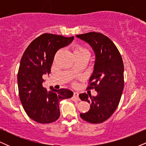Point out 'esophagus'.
Segmentation results:
<instances>
[{
	"label": "esophagus",
	"instance_id": "34e87169",
	"mask_svg": "<svg viewBox=\"0 0 146 146\" xmlns=\"http://www.w3.org/2000/svg\"><path fill=\"white\" fill-rule=\"evenodd\" d=\"M73 98L75 99V100H80V98H79V94L78 93H74V94H73Z\"/></svg>",
	"mask_w": 146,
	"mask_h": 146
}]
</instances>
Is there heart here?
<instances>
[{
  "label": "heart",
  "instance_id": "obj_1",
  "mask_svg": "<svg viewBox=\"0 0 146 146\" xmlns=\"http://www.w3.org/2000/svg\"><path fill=\"white\" fill-rule=\"evenodd\" d=\"M73 56H88L89 53H88V49L80 44H75L73 46ZM73 85H75V83H73Z\"/></svg>",
  "mask_w": 146,
  "mask_h": 146
}]
</instances>
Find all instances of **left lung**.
I'll return each mask as SVG.
<instances>
[{
    "label": "left lung",
    "mask_w": 146,
    "mask_h": 146,
    "mask_svg": "<svg viewBox=\"0 0 146 146\" xmlns=\"http://www.w3.org/2000/svg\"><path fill=\"white\" fill-rule=\"evenodd\" d=\"M76 36L88 42L96 56L94 72L87 89H95L98 95H79L81 100L91 104L89 110L80 113V117L89 123H102L113 115L121 100L124 86L123 60L115 44L105 35L89 32Z\"/></svg>",
    "instance_id": "1"
}]
</instances>
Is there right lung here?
<instances>
[{
    "mask_svg": "<svg viewBox=\"0 0 146 146\" xmlns=\"http://www.w3.org/2000/svg\"><path fill=\"white\" fill-rule=\"evenodd\" d=\"M73 38L44 33L30 43L22 56L17 77L18 94L26 113L38 123H50L58 120L60 102L73 96V92L65 88H51L47 91L42 86V76L51 73L56 52Z\"/></svg>",
    "mask_w": 146,
    "mask_h": 146,
    "instance_id": "right-lung-1",
    "label": "right lung"
}]
</instances>
